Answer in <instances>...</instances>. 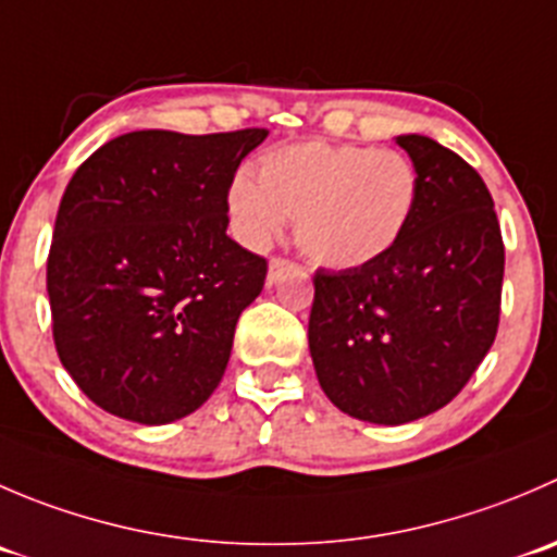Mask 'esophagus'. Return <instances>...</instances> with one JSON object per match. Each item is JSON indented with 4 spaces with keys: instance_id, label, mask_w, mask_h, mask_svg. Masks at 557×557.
Returning <instances> with one entry per match:
<instances>
[{
    "instance_id": "obj_1",
    "label": "esophagus",
    "mask_w": 557,
    "mask_h": 557,
    "mask_svg": "<svg viewBox=\"0 0 557 557\" xmlns=\"http://www.w3.org/2000/svg\"><path fill=\"white\" fill-rule=\"evenodd\" d=\"M290 269H294V263L285 261V258H272V261H269L267 283H269V285H274V283H277L280 277H283L285 272H290Z\"/></svg>"
}]
</instances>
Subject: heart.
I'll list each match as a JSON object with an SVG mask.
<instances>
[{
  "label": "heart",
  "instance_id": "1",
  "mask_svg": "<svg viewBox=\"0 0 557 557\" xmlns=\"http://www.w3.org/2000/svg\"><path fill=\"white\" fill-rule=\"evenodd\" d=\"M419 198L416 165L394 149L305 141L258 160V182L236 174L228 190L236 234L267 247L296 220L301 256L354 269L386 256L408 228Z\"/></svg>",
  "mask_w": 557,
  "mask_h": 557
}]
</instances>
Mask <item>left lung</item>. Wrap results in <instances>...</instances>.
<instances>
[{
  "label": "left lung",
  "mask_w": 557,
  "mask_h": 557,
  "mask_svg": "<svg viewBox=\"0 0 557 557\" xmlns=\"http://www.w3.org/2000/svg\"><path fill=\"white\" fill-rule=\"evenodd\" d=\"M419 174L403 239L364 267L318 269L310 356L326 397L405 424L462 392L495 343L504 239L482 176L428 135H397Z\"/></svg>",
  "instance_id": "1"
}]
</instances>
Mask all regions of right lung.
<instances>
[{
    "label": "right lung",
    "mask_w": 557,
    "mask_h": 557,
    "mask_svg": "<svg viewBox=\"0 0 557 557\" xmlns=\"http://www.w3.org/2000/svg\"><path fill=\"white\" fill-rule=\"evenodd\" d=\"M267 135L135 129L70 180L48 252L53 343L108 413L169 424L223 381L236 321L267 280V258L225 234L228 190Z\"/></svg>",
    "instance_id": "obj_1"
}]
</instances>
